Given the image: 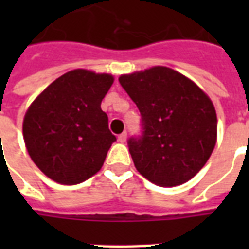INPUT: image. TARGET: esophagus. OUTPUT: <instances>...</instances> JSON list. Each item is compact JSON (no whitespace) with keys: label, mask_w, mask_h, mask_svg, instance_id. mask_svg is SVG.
Wrapping results in <instances>:
<instances>
[{"label":"esophagus","mask_w":249,"mask_h":249,"mask_svg":"<svg viewBox=\"0 0 249 249\" xmlns=\"http://www.w3.org/2000/svg\"><path fill=\"white\" fill-rule=\"evenodd\" d=\"M117 140L120 141V142H125L126 141V132H123L121 135H119V139Z\"/></svg>","instance_id":"obj_1"}]
</instances>
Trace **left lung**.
Returning <instances> with one entry per match:
<instances>
[{"instance_id": "left-lung-1", "label": "left lung", "mask_w": 249, "mask_h": 249, "mask_svg": "<svg viewBox=\"0 0 249 249\" xmlns=\"http://www.w3.org/2000/svg\"><path fill=\"white\" fill-rule=\"evenodd\" d=\"M142 117L144 133L130 139L136 169L159 187H176L205 165L217 140V117L208 94L167 66L119 77Z\"/></svg>"}]
</instances>
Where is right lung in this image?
Wrapping results in <instances>:
<instances>
[{"mask_svg":"<svg viewBox=\"0 0 249 249\" xmlns=\"http://www.w3.org/2000/svg\"><path fill=\"white\" fill-rule=\"evenodd\" d=\"M114 77L88 69L62 74L30 104L22 135L30 159L53 181L74 185L101 169L114 137L101 101Z\"/></svg>","mask_w":249,"mask_h":249,"instance_id":"right-lung-1","label":"right lung"}]
</instances>
